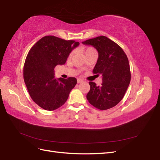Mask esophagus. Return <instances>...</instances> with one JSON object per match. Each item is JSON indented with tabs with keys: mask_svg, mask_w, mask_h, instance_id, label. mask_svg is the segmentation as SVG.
Returning <instances> with one entry per match:
<instances>
[{
	"mask_svg": "<svg viewBox=\"0 0 160 160\" xmlns=\"http://www.w3.org/2000/svg\"><path fill=\"white\" fill-rule=\"evenodd\" d=\"M83 79H80V78H78L77 79V83H82V82H83Z\"/></svg>",
	"mask_w": 160,
	"mask_h": 160,
	"instance_id": "esophagus-1",
	"label": "esophagus"
}]
</instances>
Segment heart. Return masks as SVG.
<instances>
[{
  "mask_svg": "<svg viewBox=\"0 0 160 160\" xmlns=\"http://www.w3.org/2000/svg\"><path fill=\"white\" fill-rule=\"evenodd\" d=\"M91 50H93V49L92 47H88V48H87V49H85V54H87V53H88L89 51H91ZM72 54H73V52H71V53H70V55H69V57H72Z\"/></svg>",
  "mask_w": 160,
  "mask_h": 160,
  "instance_id": "1",
  "label": "heart"
}]
</instances>
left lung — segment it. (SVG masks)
<instances>
[{
	"instance_id": "1",
	"label": "left lung",
	"mask_w": 160,
	"mask_h": 160,
	"mask_svg": "<svg viewBox=\"0 0 160 160\" xmlns=\"http://www.w3.org/2000/svg\"><path fill=\"white\" fill-rule=\"evenodd\" d=\"M98 51V59L93 72L102 75V83L97 86L90 81L87 99L97 109L106 110L118 104L126 92L131 81L128 57L122 47L105 36L82 42Z\"/></svg>"
}]
</instances>
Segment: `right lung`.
I'll list each match as a JSON object with an SVG mask.
<instances>
[{
	"mask_svg": "<svg viewBox=\"0 0 160 160\" xmlns=\"http://www.w3.org/2000/svg\"><path fill=\"white\" fill-rule=\"evenodd\" d=\"M79 42L55 36H45L28 52L23 68L24 81L31 98L39 107L55 110L63 105L77 84L75 77L55 78L54 69L64 65Z\"/></svg>",
	"mask_w": 160,
	"mask_h": 160,
	"instance_id": "1",
	"label": "right lung"
}]
</instances>
